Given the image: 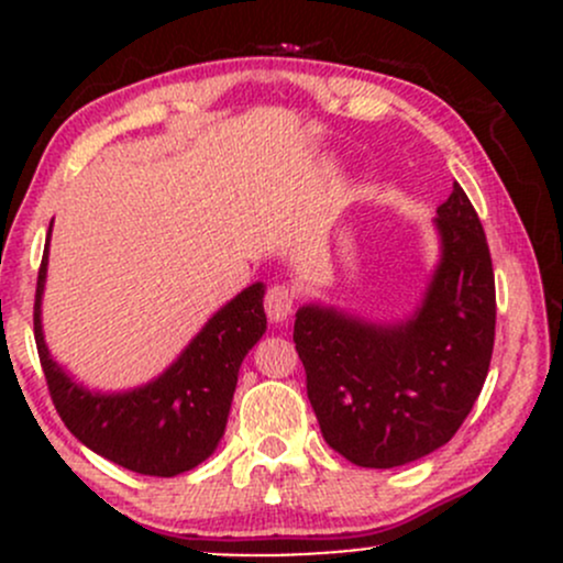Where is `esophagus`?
I'll use <instances>...</instances> for the list:
<instances>
[{
	"label": "esophagus",
	"instance_id": "esophagus-1",
	"mask_svg": "<svg viewBox=\"0 0 563 563\" xmlns=\"http://www.w3.org/2000/svg\"><path fill=\"white\" fill-rule=\"evenodd\" d=\"M264 309L269 322H286L294 312V290L288 286H273L264 296Z\"/></svg>",
	"mask_w": 563,
	"mask_h": 563
}]
</instances>
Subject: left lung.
<instances>
[{"instance_id":"obj_1","label":"left lung","mask_w":563,"mask_h":563,"mask_svg":"<svg viewBox=\"0 0 563 563\" xmlns=\"http://www.w3.org/2000/svg\"><path fill=\"white\" fill-rule=\"evenodd\" d=\"M439 262L399 322L303 303L294 341L307 397L335 452L394 468L448 444L479 397L495 344V275L482 222L461 185L437 209Z\"/></svg>"}]
</instances>
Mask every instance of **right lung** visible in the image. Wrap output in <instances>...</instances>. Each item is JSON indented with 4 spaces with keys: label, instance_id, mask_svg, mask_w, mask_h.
Instances as JSON below:
<instances>
[{
    "label": "right lung",
    "instance_id": "obj_1",
    "mask_svg": "<svg viewBox=\"0 0 563 563\" xmlns=\"http://www.w3.org/2000/svg\"><path fill=\"white\" fill-rule=\"evenodd\" d=\"M47 260L49 235L36 280L34 335L49 397L70 434L134 474L177 476L203 463L224 437L243 357L267 331L264 283L243 288L211 314L158 378L129 391H92L55 363L44 341Z\"/></svg>",
    "mask_w": 563,
    "mask_h": 563
}]
</instances>
